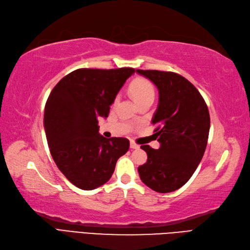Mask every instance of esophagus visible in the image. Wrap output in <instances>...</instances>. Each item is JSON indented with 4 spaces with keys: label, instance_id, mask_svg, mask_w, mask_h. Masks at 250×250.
<instances>
[{
    "label": "esophagus",
    "instance_id": "esophagus-1",
    "mask_svg": "<svg viewBox=\"0 0 250 250\" xmlns=\"http://www.w3.org/2000/svg\"><path fill=\"white\" fill-rule=\"evenodd\" d=\"M130 148H131V149H139L140 146L137 145V144H135L133 141H131V142H130Z\"/></svg>",
    "mask_w": 250,
    "mask_h": 250
}]
</instances>
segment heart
Masks as SVG:
<instances>
[{
	"mask_svg": "<svg viewBox=\"0 0 250 250\" xmlns=\"http://www.w3.org/2000/svg\"><path fill=\"white\" fill-rule=\"evenodd\" d=\"M129 92H130L131 96L136 101V103H140L143 100L153 98L155 95V91L153 84L150 81L144 77H136L130 84H129Z\"/></svg>",
	"mask_w": 250,
	"mask_h": 250,
	"instance_id": "1",
	"label": "heart"
}]
</instances>
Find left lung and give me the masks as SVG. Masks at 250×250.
I'll use <instances>...</instances> for the list:
<instances>
[{"label": "left lung", "instance_id": "left-lung-1", "mask_svg": "<svg viewBox=\"0 0 250 250\" xmlns=\"http://www.w3.org/2000/svg\"><path fill=\"white\" fill-rule=\"evenodd\" d=\"M159 92V103L152 119L160 148H141L148 159L137 170L143 182L154 191L167 193L182 187L191 178L207 147L210 115L194 85L175 72L141 70Z\"/></svg>", "mask_w": 250, "mask_h": 250}]
</instances>
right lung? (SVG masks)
Wrapping results in <instances>:
<instances>
[{"label":"right lung","instance_id":"add662e5","mask_svg":"<svg viewBox=\"0 0 250 250\" xmlns=\"http://www.w3.org/2000/svg\"><path fill=\"white\" fill-rule=\"evenodd\" d=\"M134 72L126 67L76 69L47 98L43 124L50 154L62 174L83 190L106 183L129 149L125 137L100 135L98 119L108 117L118 92Z\"/></svg>","mask_w":250,"mask_h":250}]
</instances>
